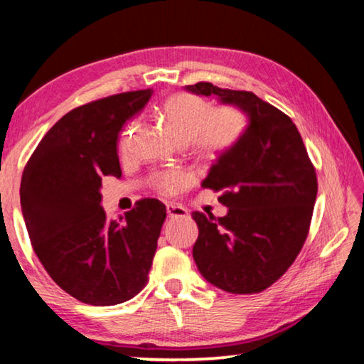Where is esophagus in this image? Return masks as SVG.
<instances>
[{
	"mask_svg": "<svg viewBox=\"0 0 364 364\" xmlns=\"http://www.w3.org/2000/svg\"><path fill=\"white\" fill-rule=\"evenodd\" d=\"M167 215H168V218H184V217H188V210L181 205L170 204V205H167Z\"/></svg>",
	"mask_w": 364,
	"mask_h": 364,
	"instance_id": "obj_1",
	"label": "esophagus"
}]
</instances>
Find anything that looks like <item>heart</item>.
<instances>
[{"mask_svg":"<svg viewBox=\"0 0 364 364\" xmlns=\"http://www.w3.org/2000/svg\"><path fill=\"white\" fill-rule=\"evenodd\" d=\"M164 123L180 144H193L194 149L207 159L218 157L236 143L244 130V115L239 109L223 106L212 109L210 104L188 93L170 96L162 107ZM136 123L130 122L123 128L120 147L125 149ZM188 183L184 171H165L156 178V186L171 194Z\"/></svg>","mask_w":364,"mask_h":364,"instance_id":"obj_1","label":"heart"}]
</instances>
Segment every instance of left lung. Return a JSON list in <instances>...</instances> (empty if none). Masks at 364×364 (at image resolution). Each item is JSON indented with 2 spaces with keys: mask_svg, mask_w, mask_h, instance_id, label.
I'll use <instances>...</instances> for the list:
<instances>
[{
  "mask_svg": "<svg viewBox=\"0 0 364 364\" xmlns=\"http://www.w3.org/2000/svg\"><path fill=\"white\" fill-rule=\"evenodd\" d=\"M184 90L215 96L247 117V127L217 157L202 188L218 191L225 217L194 212L199 273L231 294H254L278 281L297 258L310 228L318 183L295 123L250 91L196 83Z\"/></svg>",
  "mask_w": 364,
  "mask_h": 364,
  "instance_id": "left-lung-1",
  "label": "left lung"
}]
</instances>
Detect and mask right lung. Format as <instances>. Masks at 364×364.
Wrapping results in <instances>:
<instances>
[{"label": "right lung", "mask_w": 364, "mask_h": 364, "mask_svg": "<svg viewBox=\"0 0 364 364\" xmlns=\"http://www.w3.org/2000/svg\"><path fill=\"white\" fill-rule=\"evenodd\" d=\"M151 96V90L130 91L70 110L23 170L21 207L35 254L53 281L83 304H123L147 282L165 205L143 199L109 220L101 181L122 176L119 133Z\"/></svg>", "instance_id": "right-lung-1"}]
</instances>
